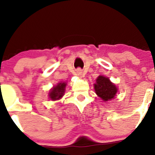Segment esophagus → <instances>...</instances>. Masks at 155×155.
<instances>
[{
  "label": "esophagus",
  "instance_id": "obj_1",
  "mask_svg": "<svg viewBox=\"0 0 155 155\" xmlns=\"http://www.w3.org/2000/svg\"><path fill=\"white\" fill-rule=\"evenodd\" d=\"M76 74L79 76H80V77H81V76H82V71L80 68L77 69V71H76Z\"/></svg>",
  "mask_w": 155,
  "mask_h": 155
}]
</instances>
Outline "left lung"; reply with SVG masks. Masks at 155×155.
<instances>
[{"mask_svg":"<svg viewBox=\"0 0 155 155\" xmlns=\"http://www.w3.org/2000/svg\"><path fill=\"white\" fill-rule=\"evenodd\" d=\"M94 89L97 95L106 102L114 98L118 90L116 85L104 76H99L97 78L96 83L94 84Z\"/></svg>","mask_w":155,"mask_h":155,"instance_id":"obj_1","label":"left lung"}]
</instances>
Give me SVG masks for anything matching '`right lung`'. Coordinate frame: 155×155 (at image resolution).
Instances as JSON below:
<instances>
[{
  "label": "right lung",
  "instance_id": "add662e5",
  "mask_svg": "<svg viewBox=\"0 0 155 155\" xmlns=\"http://www.w3.org/2000/svg\"><path fill=\"white\" fill-rule=\"evenodd\" d=\"M67 84L65 82H60L56 86L53 87L49 91V97L51 101L59 100L64 95L65 87Z\"/></svg>",
  "mask_w": 155,
  "mask_h": 155
}]
</instances>
